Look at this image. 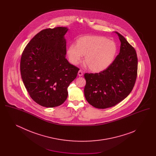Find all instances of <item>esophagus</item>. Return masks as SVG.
Segmentation results:
<instances>
[{
  "label": "esophagus",
  "instance_id": "1",
  "mask_svg": "<svg viewBox=\"0 0 156 156\" xmlns=\"http://www.w3.org/2000/svg\"><path fill=\"white\" fill-rule=\"evenodd\" d=\"M78 76H81L83 75V71H82V70H80V71H78Z\"/></svg>",
  "mask_w": 156,
  "mask_h": 156
}]
</instances>
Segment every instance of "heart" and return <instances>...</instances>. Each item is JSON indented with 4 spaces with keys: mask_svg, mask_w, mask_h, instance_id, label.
I'll return each mask as SVG.
<instances>
[{
    "mask_svg": "<svg viewBox=\"0 0 156 156\" xmlns=\"http://www.w3.org/2000/svg\"><path fill=\"white\" fill-rule=\"evenodd\" d=\"M118 51L116 44L102 36H86L78 38L76 45L70 44L67 49L69 61L78 65L85 56L84 62L94 73H101L113 62Z\"/></svg>",
    "mask_w": 156,
    "mask_h": 156,
    "instance_id": "obj_1",
    "label": "heart"
}]
</instances>
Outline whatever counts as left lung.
I'll return each mask as SVG.
<instances>
[{
    "mask_svg": "<svg viewBox=\"0 0 156 156\" xmlns=\"http://www.w3.org/2000/svg\"><path fill=\"white\" fill-rule=\"evenodd\" d=\"M120 41V52L111 65L99 73L84 74V95L88 102L98 109L111 108L127 97L134 86L137 73L136 50L116 32Z\"/></svg>",
    "mask_w": 156,
    "mask_h": 156,
    "instance_id": "left-lung-1",
    "label": "left lung"
}]
</instances>
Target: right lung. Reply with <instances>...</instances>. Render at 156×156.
Segmentation results:
<instances>
[{
    "label": "right lung",
    "mask_w": 156,
    "mask_h": 156,
    "mask_svg": "<svg viewBox=\"0 0 156 156\" xmlns=\"http://www.w3.org/2000/svg\"><path fill=\"white\" fill-rule=\"evenodd\" d=\"M68 29L57 27L41 30L26 45L22 55L20 73L32 99L46 108L63 104L68 87L76 78L78 68L66 58Z\"/></svg>",
    "instance_id": "1"
}]
</instances>
